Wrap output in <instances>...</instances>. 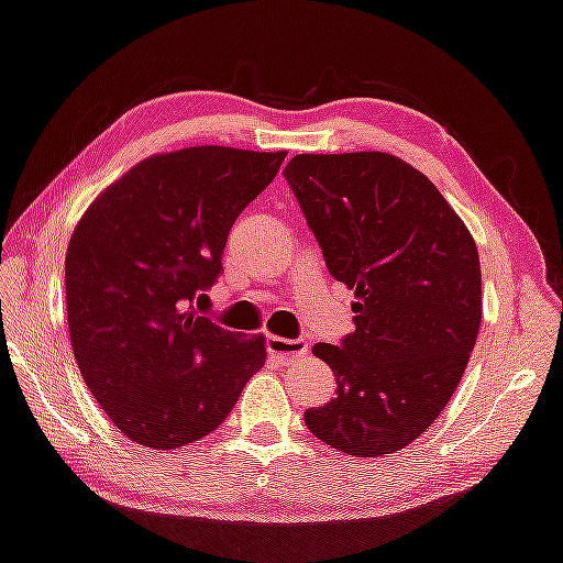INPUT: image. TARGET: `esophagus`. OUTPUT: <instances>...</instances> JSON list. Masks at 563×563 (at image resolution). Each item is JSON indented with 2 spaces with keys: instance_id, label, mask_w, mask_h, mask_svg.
Masks as SVG:
<instances>
[{
  "instance_id": "34e87169",
  "label": "esophagus",
  "mask_w": 563,
  "mask_h": 563,
  "mask_svg": "<svg viewBox=\"0 0 563 563\" xmlns=\"http://www.w3.org/2000/svg\"><path fill=\"white\" fill-rule=\"evenodd\" d=\"M266 349L269 354L282 364H291L309 352V344L303 339H282V336H269L266 339Z\"/></svg>"
}]
</instances>
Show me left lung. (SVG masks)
Wrapping results in <instances>:
<instances>
[{"mask_svg": "<svg viewBox=\"0 0 563 563\" xmlns=\"http://www.w3.org/2000/svg\"><path fill=\"white\" fill-rule=\"evenodd\" d=\"M284 177L327 269L356 297L354 334L314 346L336 396L303 421L344 454H394L431 427L466 372L482 327L476 242L394 154H297Z\"/></svg>", "mask_w": 563, "mask_h": 563, "instance_id": "1", "label": "left lung"}]
</instances>
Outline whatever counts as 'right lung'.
Returning <instances> with one entry per match:
<instances>
[{
  "instance_id": "obj_1",
  "label": "right lung",
  "mask_w": 563,
  "mask_h": 563,
  "mask_svg": "<svg viewBox=\"0 0 563 563\" xmlns=\"http://www.w3.org/2000/svg\"><path fill=\"white\" fill-rule=\"evenodd\" d=\"M287 152L187 146L154 154L91 201L64 260L71 352L126 439L179 449L229 417L266 362L264 336L195 311L229 229Z\"/></svg>"
}]
</instances>
